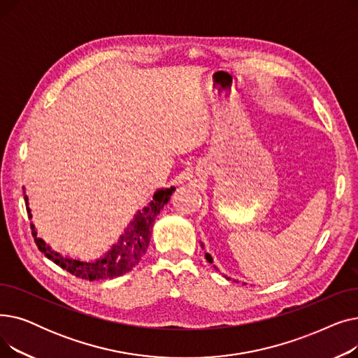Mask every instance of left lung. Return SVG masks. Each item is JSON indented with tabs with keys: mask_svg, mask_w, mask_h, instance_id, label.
I'll return each instance as SVG.
<instances>
[{
	"mask_svg": "<svg viewBox=\"0 0 358 358\" xmlns=\"http://www.w3.org/2000/svg\"><path fill=\"white\" fill-rule=\"evenodd\" d=\"M201 247H203V245H201ZM204 257H206V259H208V261H209V262H213V258H212V257H210V254H206V255H204Z\"/></svg>",
	"mask_w": 358,
	"mask_h": 358,
	"instance_id": "obj_1",
	"label": "left lung"
}]
</instances>
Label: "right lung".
Listing matches in <instances>:
<instances>
[{
	"label": "right lung",
	"mask_w": 358,
	"mask_h": 358,
	"mask_svg": "<svg viewBox=\"0 0 358 358\" xmlns=\"http://www.w3.org/2000/svg\"><path fill=\"white\" fill-rule=\"evenodd\" d=\"M174 190L176 187L158 190L154 194V200L135 215L134 220L130 222L124 234L119 238L117 243H115V245L110 248V251H107V254H104L96 261L84 262L80 259L62 257L61 254L52 251L50 247L46 245V242L37 236L34 224L31 223L30 227L31 234L34 236V242L39 251H42L49 259H52L56 266L62 267L64 270L69 271L78 278L92 281L123 275L134 268L141 261V258L145 255L149 245L150 235H152V227L155 223V219L159 215L161 209L168 203ZM24 200L29 217H31L27 196H24Z\"/></svg>",
	"instance_id": "add662e5"
}]
</instances>
